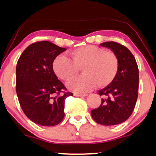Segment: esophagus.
Listing matches in <instances>:
<instances>
[{
    "instance_id": "obj_1",
    "label": "esophagus",
    "mask_w": 156,
    "mask_h": 156,
    "mask_svg": "<svg viewBox=\"0 0 156 156\" xmlns=\"http://www.w3.org/2000/svg\"><path fill=\"white\" fill-rule=\"evenodd\" d=\"M74 96H78V97H81V96H87V94H78V93H75Z\"/></svg>"
}]
</instances>
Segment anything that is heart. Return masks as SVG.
I'll list each match as a JSON object with an SVG mask.
<instances>
[{
    "label": "heart",
    "instance_id": "heart-1",
    "mask_svg": "<svg viewBox=\"0 0 156 156\" xmlns=\"http://www.w3.org/2000/svg\"><path fill=\"white\" fill-rule=\"evenodd\" d=\"M72 60L59 55L53 62V70L60 79L68 80L76 76L82 68L83 76L77 77L67 83L69 90L78 94L91 90L98 85L110 83L118 70V60L114 53L104 51L94 45H86L70 53Z\"/></svg>",
    "mask_w": 156,
    "mask_h": 156
}]
</instances>
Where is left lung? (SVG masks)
I'll use <instances>...</instances> for the list:
<instances>
[{"label": "left lung", "instance_id": "1", "mask_svg": "<svg viewBox=\"0 0 156 156\" xmlns=\"http://www.w3.org/2000/svg\"><path fill=\"white\" fill-rule=\"evenodd\" d=\"M101 47L111 50L118 60V70L111 83L98 94L101 104L90 112L94 121L106 126L125 122L135 108L139 87V70L135 58L127 47L114 42H103Z\"/></svg>", "mask_w": 156, "mask_h": 156}]
</instances>
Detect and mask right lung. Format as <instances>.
Returning a JSON list of instances; mask_svg holds the SVG:
<instances>
[{
  "label": "right lung",
  "mask_w": 156,
  "mask_h": 156,
  "mask_svg": "<svg viewBox=\"0 0 156 156\" xmlns=\"http://www.w3.org/2000/svg\"><path fill=\"white\" fill-rule=\"evenodd\" d=\"M47 41L33 43L18 60L16 94L21 109L39 125L51 127L63 119L65 100L72 93L60 95L65 86L53 71L56 57L66 51Z\"/></svg>",
  "instance_id": "right-lung-1"
}]
</instances>
